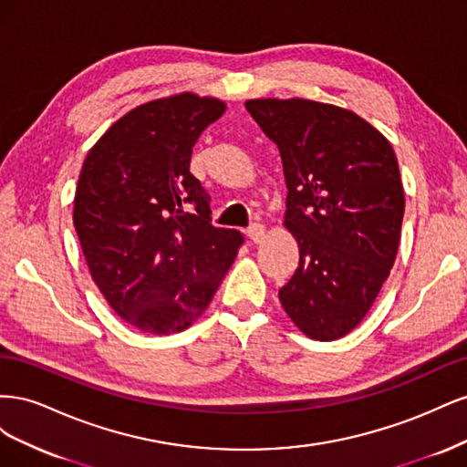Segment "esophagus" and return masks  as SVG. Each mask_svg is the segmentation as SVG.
Here are the masks:
<instances>
[{"instance_id": "34e87169", "label": "esophagus", "mask_w": 467, "mask_h": 467, "mask_svg": "<svg viewBox=\"0 0 467 467\" xmlns=\"http://www.w3.org/2000/svg\"><path fill=\"white\" fill-rule=\"evenodd\" d=\"M265 225L263 223H251L249 228L245 230V235L251 239V242H255V244H259V242H263L265 239Z\"/></svg>"}]
</instances>
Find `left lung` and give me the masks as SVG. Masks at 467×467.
Segmentation results:
<instances>
[{
    "label": "left lung",
    "instance_id": "8db88e82",
    "mask_svg": "<svg viewBox=\"0 0 467 467\" xmlns=\"http://www.w3.org/2000/svg\"><path fill=\"white\" fill-rule=\"evenodd\" d=\"M245 109L278 146L285 225L300 247L280 304L302 333L335 341L368 314L398 255L405 210L398 158L384 134L341 107L253 99Z\"/></svg>",
    "mask_w": 467,
    "mask_h": 467
}]
</instances>
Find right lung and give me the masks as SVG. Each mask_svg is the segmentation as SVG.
<instances>
[{
    "mask_svg": "<svg viewBox=\"0 0 467 467\" xmlns=\"http://www.w3.org/2000/svg\"><path fill=\"white\" fill-rule=\"evenodd\" d=\"M225 105L181 93L126 112L83 161L74 225L95 285L132 327L185 331L202 316L244 235L212 225L192 146Z\"/></svg>",
    "mask_w": 467,
    "mask_h": 467,
    "instance_id": "add662e5",
    "label": "right lung"
}]
</instances>
